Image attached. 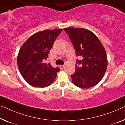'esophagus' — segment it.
I'll list each match as a JSON object with an SVG mask.
<instances>
[{"instance_id":"esophagus-1","label":"esophagus","mask_w":125,"mask_h":125,"mask_svg":"<svg viewBox=\"0 0 125 125\" xmlns=\"http://www.w3.org/2000/svg\"><path fill=\"white\" fill-rule=\"evenodd\" d=\"M59 68H60L61 70H63V69H64V66H63V65H60V66H59Z\"/></svg>"}]
</instances>
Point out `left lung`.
Listing matches in <instances>:
<instances>
[{"label": "left lung", "mask_w": 125, "mask_h": 125, "mask_svg": "<svg viewBox=\"0 0 125 125\" xmlns=\"http://www.w3.org/2000/svg\"><path fill=\"white\" fill-rule=\"evenodd\" d=\"M71 40L77 60L75 72L71 76L74 85L81 88L94 86L101 81L107 68L105 50L97 36L92 31L82 28H64ZM78 64H77V63Z\"/></svg>", "instance_id": "1"}]
</instances>
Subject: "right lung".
Segmentation results:
<instances>
[{"label":"right lung","instance_id":"add662e5","mask_svg":"<svg viewBox=\"0 0 125 125\" xmlns=\"http://www.w3.org/2000/svg\"><path fill=\"white\" fill-rule=\"evenodd\" d=\"M62 29L45 30L33 34L24 42L17 56L20 73L31 86L45 87L51 85L57 77L59 68H54L45 61L49 51Z\"/></svg>","mask_w":125,"mask_h":125}]
</instances>
